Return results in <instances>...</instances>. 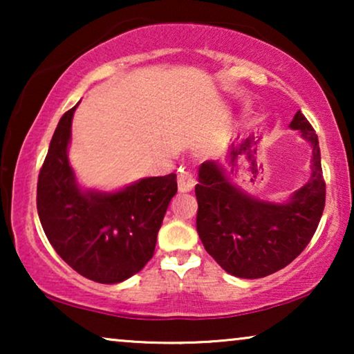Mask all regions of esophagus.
Segmentation results:
<instances>
[{
  "label": "esophagus",
  "instance_id": "34e87169",
  "mask_svg": "<svg viewBox=\"0 0 354 354\" xmlns=\"http://www.w3.org/2000/svg\"><path fill=\"white\" fill-rule=\"evenodd\" d=\"M178 190L182 193H187V192H192L193 188L196 185V180H195V176L190 171H183L180 176H178Z\"/></svg>",
  "mask_w": 354,
  "mask_h": 354
}]
</instances>
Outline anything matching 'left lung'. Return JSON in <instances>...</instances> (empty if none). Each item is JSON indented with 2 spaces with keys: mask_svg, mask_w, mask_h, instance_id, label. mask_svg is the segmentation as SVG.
Returning a JSON list of instances; mask_svg holds the SVG:
<instances>
[{
  "mask_svg": "<svg viewBox=\"0 0 354 354\" xmlns=\"http://www.w3.org/2000/svg\"><path fill=\"white\" fill-rule=\"evenodd\" d=\"M290 127L311 143L313 172L288 201L248 195L217 161H205L198 171V235L216 263L235 277L261 279L283 269L306 248L321 221L326 182L317 135L301 111Z\"/></svg>",
  "mask_w": 354,
  "mask_h": 354,
  "instance_id": "obj_1",
  "label": "left lung"
}]
</instances>
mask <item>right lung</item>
Returning a JSON list of instances; mask_svg holds the SVG:
<instances>
[{
  "label": "right lung",
  "instance_id": "1",
  "mask_svg": "<svg viewBox=\"0 0 354 354\" xmlns=\"http://www.w3.org/2000/svg\"><path fill=\"white\" fill-rule=\"evenodd\" d=\"M77 106L57 124L38 176V217L72 269L95 282L119 283L153 258L177 176L140 178L115 192L82 188L67 156Z\"/></svg>",
  "mask_w": 354,
  "mask_h": 354
}]
</instances>
